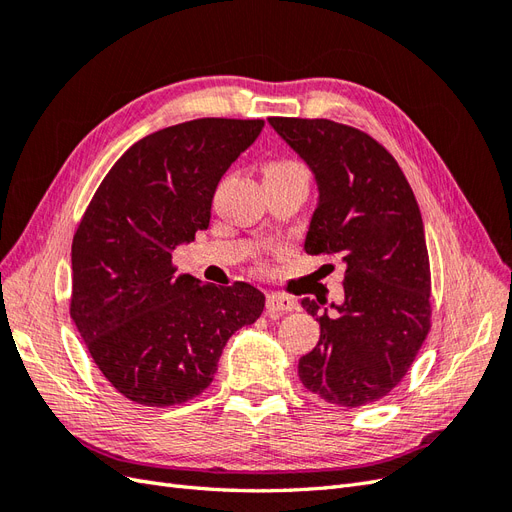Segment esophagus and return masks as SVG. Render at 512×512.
Segmentation results:
<instances>
[{
	"mask_svg": "<svg viewBox=\"0 0 512 512\" xmlns=\"http://www.w3.org/2000/svg\"><path fill=\"white\" fill-rule=\"evenodd\" d=\"M292 309H297V301L288 297V294H282V292H269L267 294V312L271 316H280V314L292 312Z\"/></svg>",
	"mask_w": 512,
	"mask_h": 512,
	"instance_id": "obj_1",
	"label": "esophagus"
}]
</instances>
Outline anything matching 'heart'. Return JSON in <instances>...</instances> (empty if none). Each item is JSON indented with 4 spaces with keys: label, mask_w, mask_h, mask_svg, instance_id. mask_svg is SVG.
Masks as SVG:
<instances>
[{
    "label": "heart",
    "mask_w": 512,
    "mask_h": 512,
    "mask_svg": "<svg viewBox=\"0 0 512 512\" xmlns=\"http://www.w3.org/2000/svg\"><path fill=\"white\" fill-rule=\"evenodd\" d=\"M265 179H277V177H292V175H301V177H307V170L303 164L294 162V160H275V162H269L265 166Z\"/></svg>",
    "instance_id": "1"
}]
</instances>
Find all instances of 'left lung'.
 Returning <instances> with one entry per match:
<instances>
[{
    "label": "left lung",
    "mask_w": 512,
    "mask_h": 512,
    "mask_svg": "<svg viewBox=\"0 0 512 512\" xmlns=\"http://www.w3.org/2000/svg\"><path fill=\"white\" fill-rule=\"evenodd\" d=\"M271 128L314 173L318 205L305 252L344 262V301L301 299L320 339L301 356L305 389L359 408L389 395L408 374L431 327L425 228L410 183L369 134L329 119L269 117Z\"/></svg>",
    "instance_id": "obj_1"
}]
</instances>
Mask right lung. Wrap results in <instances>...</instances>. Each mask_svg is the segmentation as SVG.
Wrapping results in <instances>:
<instances>
[{
    "instance_id": "obj_1",
    "label": "right lung",
    "mask_w": 512,
    "mask_h": 512,
    "mask_svg": "<svg viewBox=\"0 0 512 512\" xmlns=\"http://www.w3.org/2000/svg\"><path fill=\"white\" fill-rule=\"evenodd\" d=\"M262 119H194L134 143L108 170L72 241L70 316L104 378L134 404H185L213 382L230 335L265 294L177 275L173 252L211 220V200Z\"/></svg>"
}]
</instances>
